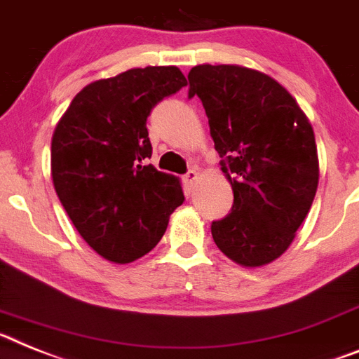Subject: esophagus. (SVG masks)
<instances>
[{"mask_svg":"<svg viewBox=\"0 0 359 359\" xmlns=\"http://www.w3.org/2000/svg\"><path fill=\"white\" fill-rule=\"evenodd\" d=\"M197 179H198L197 170H189L188 173H186V175H184V184H186V186H188V188H191L193 184L197 182Z\"/></svg>","mask_w":359,"mask_h":359,"instance_id":"34e87169","label":"esophagus"}]
</instances>
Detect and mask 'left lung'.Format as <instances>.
Wrapping results in <instances>:
<instances>
[{
	"instance_id": "obj_1",
	"label": "left lung",
	"mask_w": 359,
	"mask_h": 359,
	"mask_svg": "<svg viewBox=\"0 0 359 359\" xmlns=\"http://www.w3.org/2000/svg\"><path fill=\"white\" fill-rule=\"evenodd\" d=\"M188 79L233 188L231 213L211 224L215 244L240 266H266L285 253L313 205V126L291 93L258 70L198 65Z\"/></svg>"
}]
</instances>
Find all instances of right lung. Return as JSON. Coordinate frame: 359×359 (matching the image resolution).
Wrapping results in <instances>:
<instances>
[{
  "mask_svg": "<svg viewBox=\"0 0 359 359\" xmlns=\"http://www.w3.org/2000/svg\"><path fill=\"white\" fill-rule=\"evenodd\" d=\"M186 86L177 67L132 68L77 93L52 137V180L86 244L130 264L149 253L184 202L177 177L148 164L146 121Z\"/></svg>",
  "mask_w": 359,
  "mask_h": 359,
  "instance_id": "1",
  "label": "right lung"
}]
</instances>
